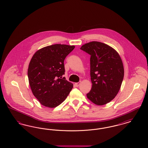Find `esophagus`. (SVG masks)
<instances>
[{
	"instance_id": "34e87169",
	"label": "esophagus",
	"mask_w": 148,
	"mask_h": 148,
	"mask_svg": "<svg viewBox=\"0 0 148 148\" xmlns=\"http://www.w3.org/2000/svg\"><path fill=\"white\" fill-rule=\"evenodd\" d=\"M80 83H81V82H78V83H75V85L77 86V87H78L80 84Z\"/></svg>"
}]
</instances>
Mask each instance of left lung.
Segmentation results:
<instances>
[{"mask_svg":"<svg viewBox=\"0 0 148 148\" xmlns=\"http://www.w3.org/2000/svg\"><path fill=\"white\" fill-rule=\"evenodd\" d=\"M80 49L91 56L92 87L87 98L96 105H105L116 97L120 89L124 75L121 59L115 50L103 42H88Z\"/></svg>","mask_w":148,"mask_h":148,"instance_id":"8db88e82","label":"left lung"}]
</instances>
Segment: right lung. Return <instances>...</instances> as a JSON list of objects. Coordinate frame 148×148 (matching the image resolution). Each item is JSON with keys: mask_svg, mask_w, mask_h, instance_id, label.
<instances>
[{"mask_svg": "<svg viewBox=\"0 0 148 148\" xmlns=\"http://www.w3.org/2000/svg\"><path fill=\"white\" fill-rule=\"evenodd\" d=\"M75 46L54 44L38 50L29 64L28 77L31 90L46 107L60 105L70 93L73 84L63 77L64 61Z\"/></svg>", "mask_w": 148, "mask_h": 148, "instance_id": "add662e5", "label": "right lung"}]
</instances>
